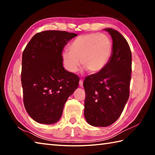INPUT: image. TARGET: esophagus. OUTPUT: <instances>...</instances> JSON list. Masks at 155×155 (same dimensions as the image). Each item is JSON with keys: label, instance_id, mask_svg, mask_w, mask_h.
<instances>
[{"label": "esophagus", "instance_id": "34e87169", "mask_svg": "<svg viewBox=\"0 0 155 155\" xmlns=\"http://www.w3.org/2000/svg\"><path fill=\"white\" fill-rule=\"evenodd\" d=\"M79 85H80V87H83V80H82V79H81V80L79 81Z\"/></svg>", "mask_w": 155, "mask_h": 155}]
</instances>
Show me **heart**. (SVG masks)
Here are the masks:
<instances>
[{
  "mask_svg": "<svg viewBox=\"0 0 155 155\" xmlns=\"http://www.w3.org/2000/svg\"><path fill=\"white\" fill-rule=\"evenodd\" d=\"M68 51L62 54L64 68L74 73L81 64L92 73L106 67L113 52V42L104 34L90 33L79 36L69 45Z\"/></svg>",
  "mask_w": 155,
  "mask_h": 155,
  "instance_id": "heart-1",
  "label": "heart"
}]
</instances>
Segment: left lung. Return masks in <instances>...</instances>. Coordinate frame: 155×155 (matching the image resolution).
<instances>
[{
    "label": "left lung",
    "mask_w": 155,
    "mask_h": 155,
    "mask_svg": "<svg viewBox=\"0 0 155 155\" xmlns=\"http://www.w3.org/2000/svg\"><path fill=\"white\" fill-rule=\"evenodd\" d=\"M113 40L111 57L103 70L85 78L84 117L94 127H108L123 113L129 97L132 55L119 32L107 28Z\"/></svg>",
    "instance_id": "left-lung-1"
}]
</instances>
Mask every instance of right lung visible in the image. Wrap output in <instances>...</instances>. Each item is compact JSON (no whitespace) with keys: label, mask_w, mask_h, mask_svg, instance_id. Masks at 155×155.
<instances>
[{"label":"right lung","mask_w":155,"mask_h":155,"mask_svg":"<svg viewBox=\"0 0 155 155\" xmlns=\"http://www.w3.org/2000/svg\"><path fill=\"white\" fill-rule=\"evenodd\" d=\"M77 34L45 31L36 34L22 53L21 83L28 114L38 123L60 119L67 98L77 89V75L65 70L62 51Z\"/></svg>","instance_id":"1"}]
</instances>
